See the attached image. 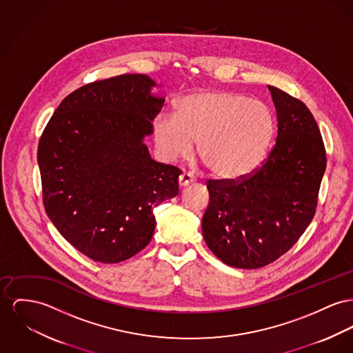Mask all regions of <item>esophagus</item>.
Returning a JSON list of instances; mask_svg holds the SVG:
<instances>
[{"label":"esophagus","mask_w":353,"mask_h":353,"mask_svg":"<svg viewBox=\"0 0 353 353\" xmlns=\"http://www.w3.org/2000/svg\"><path fill=\"white\" fill-rule=\"evenodd\" d=\"M192 182H195V178H194L191 174H188V172H183V174H181V175H179L178 183H179V186H181V188H186V186H188V185H190V183H192Z\"/></svg>","instance_id":"esophagus-1"}]
</instances>
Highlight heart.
Masks as SVG:
<instances>
[{
  "label": "heart",
  "mask_w": 353,
  "mask_h": 353,
  "mask_svg": "<svg viewBox=\"0 0 353 353\" xmlns=\"http://www.w3.org/2000/svg\"><path fill=\"white\" fill-rule=\"evenodd\" d=\"M274 130L265 103L228 91L188 94L174 115L159 114L152 121L154 143L165 161L186 158L198 141L199 157L214 175L228 181L259 167Z\"/></svg>",
  "instance_id": "heart-1"
}]
</instances>
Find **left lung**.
Returning <instances> with one entry per match:
<instances>
[{"label":"left lung","instance_id":"1","mask_svg":"<svg viewBox=\"0 0 353 353\" xmlns=\"http://www.w3.org/2000/svg\"><path fill=\"white\" fill-rule=\"evenodd\" d=\"M277 139L265 163L239 181H209L202 234L238 269L262 268L286 253L312 222L327 157L319 125L299 99L268 85Z\"/></svg>","mask_w":353,"mask_h":353}]
</instances>
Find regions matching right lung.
Listing matches in <instances>:
<instances>
[{"label":"right lung","mask_w":353,"mask_h":353,"mask_svg":"<svg viewBox=\"0 0 353 353\" xmlns=\"http://www.w3.org/2000/svg\"><path fill=\"white\" fill-rule=\"evenodd\" d=\"M147 74H121L68 94L39 143L44 206L73 248L117 263L154 234L152 208L178 195L181 170L155 162L144 144L165 97Z\"/></svg>","instance_id":"add662e5"}]
</instances>
